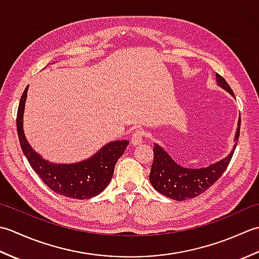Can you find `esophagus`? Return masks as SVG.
Returning a JSON list of instances; mask_svg holds the SVG:
<instances>
[{
  "label": "esophagus",
  "mask_w": 259,
  "mask_h": 259,
  "mask_svg": "<svg viewBox=\"0 0 259 259\" xmlns=\"http://www.w3.org/2000/svg\"><path fill=\"white\" fill-rule=\"evenodd\" d=\"M144 137H145V131L142 129L136 130L133 134V137H131V144L134 146H138L140 145L142 141H144Z\"/></svg>",
  "instance_id": "1"
}]
</instances>
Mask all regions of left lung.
I'll return each mask as SVG.
<instances>
[{"label": "left lung", "mask_w": 259, "mask_h": 259, "mask_svg": "<svg viewBox=\"0 0 259 259\" xmlns=\"http://www.w3.org/2000/svg\"><path fill=\"white\" fill-rule=\"evenodd\" d=\"M218 85L229 92L235 98L232 88L222 75L216 73ZM240 133V117L238 119V128L236 131L234 148L229 155L212 163L206 168L191 169L181 167L163 150V148L155 144L153 147V162L149 175L150 183L153 188L161 195L174 200H185L188 198H195L206 191L222 177L228 167L234 151L237 146V140Z\"/></svg>", "instance_id": "obj_1"}]
</instances>
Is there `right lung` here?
Returning a JSON list of instances; mask_svg holds the SVG:
<instances>
[{
	"mask_svg": "<svg viewBox=\"0 0 259 259\" xmlns=\"http://www.w3.org/2000/svg\"><path fill=\"white\" fill-rule=\"evenodd\" d=\"M27 89L29 85L25 88L21 97L16 115V128L22 151L32 169L49 188L59 195L73 199H89L101 194L111 180L115 163L123 155L129 141L118 140L109 142L92 157L80 162L53 163L45 160L33 150L23 131V113Z\"/></svg>",
	"mask_w": 259,
	"mask_h": 259,
	"instance_id": "1",
	"label": "right lung"
}]
</instances>
